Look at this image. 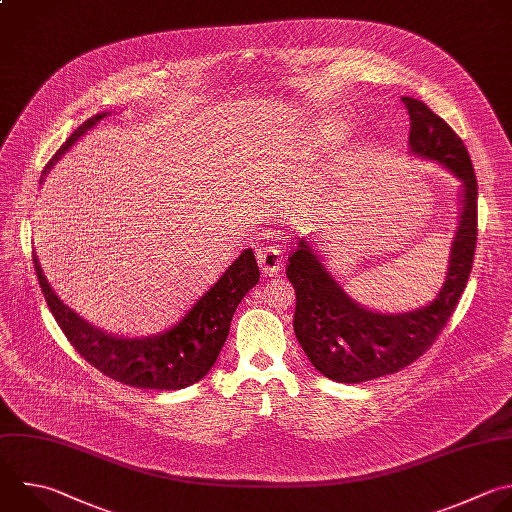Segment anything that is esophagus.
I'll list each match as a JSON object with an SVG mask.
<instances>
[{
  "label": "esophagus",
  "instance_id": "esophagus-1",
  "mask_svg": "<svg viewBox=\"0 0 512 512\" xmlns=\"http://www.w3.org/2000/svg\"><path fill=\"white\" fill-rule=\"evenodd\" d=\"M257 263L265 275H275L281 269L283 253L277 245H263L257 249Z\"/></svg>",
  "mask_w": 512,
  "mask_h": 512
}]
</instances>
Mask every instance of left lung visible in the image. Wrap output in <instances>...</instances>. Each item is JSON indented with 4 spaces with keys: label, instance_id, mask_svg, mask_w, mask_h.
I'll use <instances>...</instances> for the list:
<instances>
[{
    "label": "left lung",
    "instance_id": "obj_1",
    "mask_svg": "<svg viewBox=\"0 0 512 512\" xmlns=\"http://www.w3.org/2000/svg\"><path fill=\"white\" fill-rule=\"evenodd\" d=\"M410 114V148L462 181V215L446 283L436 299L408 313H378L356 303L325 271L307 241L289 255L295 287L293 329L305 356L325 378L342 384L396 374L416 362L452 317L468 283L478 235V183L462 138L422 100L402 98Z\"/></svg>",
    "mask_w": 512,
    "mask_h": 512
}]
</instances>
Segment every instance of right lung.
<instances>
[{"instance_id":"right-lung-1","label":"right lung","mask_w":512,"mask_h":512,"mask_svg":"<svg viewBox=\"0 0 512 512\" xmlns=\"http://www.w3.org/2000/svg\"><path fill=\"white\" fill-rule=\"evenodd\" d=\"M102 116L106 114L80 124L56 150L46 170ZM34 267L46 303L74 350L104 376L140 390H181L205 378L219 358L237 305L259 281L253 249H247L177 325L160 335L128 339L104 333L76 315L48 285L36 255Z\"/></svg>"}]
</instances>
